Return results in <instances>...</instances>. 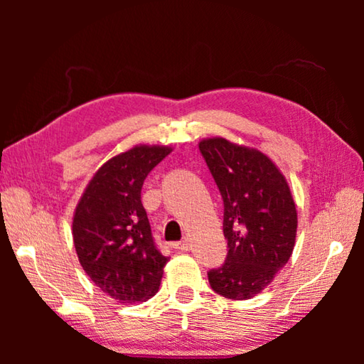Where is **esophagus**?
Masks as SVG:
<instances>
[{
    "mask_svg": "<svg viewBox=\"0 0 364 364\" xmlns=\"http://www.w3.org/2000/svg\"><path fill=\"white\" fill-rule=\"evenodd\" d=\"M173 247L178 249V250H189L191 244H189V239H183V241H178V242H173Z\"/></svg>",
    "mask_w": 364,
    "mask_h": 364,
    "instance_id": "34e87169",
    "label": "esophagus"
}]
</instances>
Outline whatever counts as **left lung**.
<instances>
[{
	"label": "left lung",
	"instance_id": "1",
	"mask_svg": "<svg viewBox=\"0 0 364 364\" xmlns=\"http://www.w3.org/2000/svg\"><path fill=\"white\" fill-rule=\"evenodd\" d=\"M199 151L223 199L225 263L208 271L215 292L245 300L262 292L292 255L297 210L286 178L255 149L223 138L200 141Z\"/></svg>",
	"mask_w": 364,
	"mask_h": 364
}]
</instances>
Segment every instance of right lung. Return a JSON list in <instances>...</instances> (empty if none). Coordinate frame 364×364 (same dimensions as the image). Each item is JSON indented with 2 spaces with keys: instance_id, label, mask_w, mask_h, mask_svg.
I'll return each instance as SVG.
<instances>
[{
  "instance_id": "right-lung-1",
  "label": "right lung",
  "mask_w": 364,
  "mask_h": 364,
  "mask_svg": "<svg viewBox=\"0 0 364 364\" xmlns=\"http://www.w3.org/2000/svg\"><path fill=\"white\" fill-rule=\"evenodd\" d=\"M170 151L136 146L112 157L96 171L73 215V244L85 273L122 304L154 297L168 262L152 237L141 189Z\"/></svg>"
}]
</instances>
